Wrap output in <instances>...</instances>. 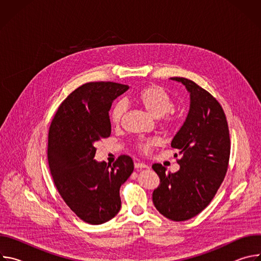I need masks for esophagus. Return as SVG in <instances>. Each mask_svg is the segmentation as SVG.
Returning <instances> with one entry per match:
<instances>
[{
    "label": "esophagus",
    "mask_w": 261,
    "mask_h": 261,
    "mask_svg": "<svg viewBox=\"0 0 261 261\" xmlns=\"http://www.w3.org/2000/svg\"><path fill=\"white\" fill-rule=\"evenodd\" d=\"M134 166H135V168H136V169H142V168H147V165H145L144 163H140V162H136V163L134 164Z\"/></svg>",
    "instance_id": "34e87169"
}]
</instances>
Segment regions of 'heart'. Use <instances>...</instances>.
I'll return each instance as SVG.
<instances>
[{
	"label": "heart",
	"mask_w": 261,
	"mask_h": 261,
	"mask_svg": "<svg viewBox=\"0 0 261 261\" xmlns=\"http://www.w3.org/2000/svg\"><path fill=\"white\" fill-rule=\"evenodd\" d=\"M135 101L141 105L146 113L155 119H160L164 117L172 109L173 102L170 96L159 86L151 85L139 90L135 96ZM126 111V103L124 101L118 102L113 110H111V122L115 125H120L122 118ZM173 120L171 118H166V123L171 124ZM158 143L157 139H139L136 141V146L141 153H148L152 147Z\"/></svg>",
	"instance_id": "1"
}]
</instances>
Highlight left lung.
Masks as SVG:
<instances>
[{
	"instance_id": "8db88e82",
	"label": "left lung",
	"mask_w": 261,
	"mask_h": 261,
	"mask_svg": "<svg viewBox=\"0 0 261 261\" xmlns=\"http://www.w3.org/2000/svg\"><path fill=\"white\" fill-rule=\"evenodd\" d=\"M170 80L188 91L190 108L171 140L181 155L179 169L171 173L159 163L152 166L160 178L153 202L161 215L178 222L195 217L214 198L227 171L230 139L224 111L208 92L187 79Z\"/></svg>"
}]
</instances>
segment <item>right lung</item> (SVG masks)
I'll list each match as a JSON object with an SVG mask.
<instances>
[{"label":"right lung","instance_id":"right-lung-1","mask_svg":"<svg viewBox=\"0 0 261 261\" xmlns=\"http://www.w3.org/2000/svg\"><path fill=\"white\" fill-rule=\"evenodd\" d=\"M128 86L89 83L60 105L48 132L47 158L56 187L73 213L92 225L121 208L120 188L134 169L129 156L113 164L95 160V144L111 133L109 109Z\"/></svg>","mask_w":261,"mask_h":261}]
</instances>
